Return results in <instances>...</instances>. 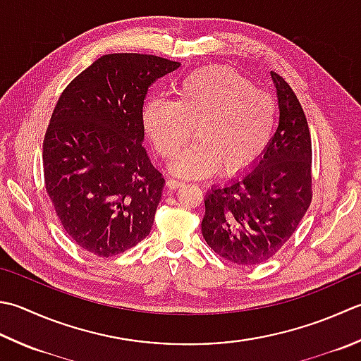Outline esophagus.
<instances>
[{
    "label": "esophagus",
    "instance_id": "obj_1",
    "mask_svg": "<svg viewBox=\"0 0 361 361\" xmlns=\"http://www.w3.org/2000/svg\"><path fill=\"white\" fill-rule=\"evenodd\" d=\"M166 185H167V188H169V189L173 190V189H178V188H181L183 185H185V183H183V181H178V180H173V178H169Z\"/></svg>",
    "mask_w": 361,
    "mask_h": 361
}]
</instances>
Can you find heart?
Here are the masks:
<instances>
[{
  "label": "heart",
  "instance_id": "obj_1",
  "mask_svg": "<svg viewBox=\"0 0 361 361\" xmlns=\"http://www.w3.org/2000/svg\"><path fill=\"white\" fill-rule=\"evenodd\" d=\"M142 122L162 158L178 152L195 126V142L171 162L175 175L202 178L219 167L224 173H238L269 144L275 102L236 70L204 67L183 78L176 100H148Z\"/></svg>",
  "mask_w": 361,
  "mask_h": 361
}]
</instances>
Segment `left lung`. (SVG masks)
<instances>
[{
  "label": "left lung",
  "instance_id": "left-lung-1",
  "mask_svg": "<svg viewBox=\"0 0 361 361\" xmlns=\"http://www.w3.org/2000/svg\"><path fill=\"white\" fill-rule=\"evenodd\" d=\"M279 126L250 169L204 197L202 235L219 255L239 266L272 258L312 203V137L289 84L271 72Z\"/></svg>",
  "mask_w": 361,
  "mask_h": 361
}]
</instances>
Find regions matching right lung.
<instances>
[{"label":"right lung","instance_id":"add662e5","mask_svg":"<svg viewBox=\"0 0 361 361\" xmlns=\"http://www.w3.org/2000/svg\"><path fill=\"white\" fill-rule=\"evenodd\" d=\"M180 62L104 54L59 97L44 139V178L63 230L97 257L148 236L164 178L144 142L142 106L153 81Z\"/></svg>","mask_w":361,"mask_h":361}]
</instances>
